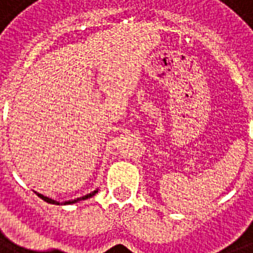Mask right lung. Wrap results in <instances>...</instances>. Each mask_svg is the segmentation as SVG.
Masks as SVG:
<instances>
[{
    "label": "right lung",
    "instance_id": "add662e5",
    "mask_svg": "<svg viewBox=\"0 0 253 253\" xmlns=\"http://www.w3.org/2000/svg\"><path fill=\"white\" fill-rule=\"evenodd\" d=\"M98 192V190H94V192H91L89 193V194H86V196L84 197H80V198H77V200H73V201H65L64 204H61V205H71V204H75V202H79V201H83V200H87V198H90V197H93L95 194V193ZM38 197H41L42 200L45 201V202H48V204H52V205H60L57 201L55 200H51V198H48V197H44L43 194H39V193H37Z\"/></svg>",
    "mask_w": 253,
    "mask_h": 253
}]
</instances>
